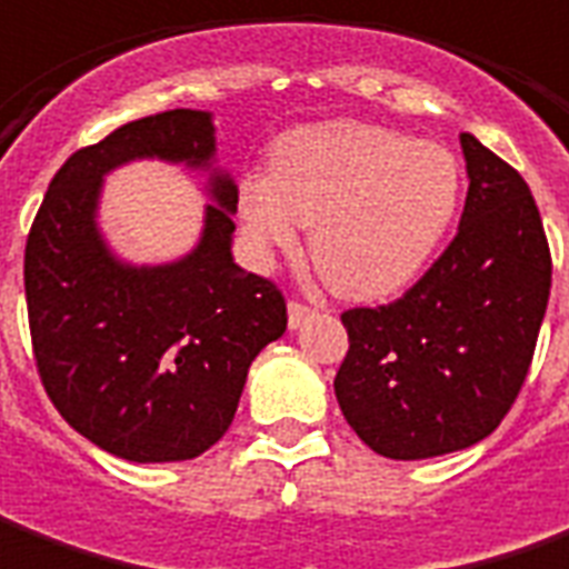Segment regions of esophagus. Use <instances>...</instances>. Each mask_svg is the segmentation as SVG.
<instances>
[{"label": "esophagus", "instance_id": "1", "mask_svg": "<svg viewBox=\"0 0 569 569\" xmlns=\"http://www.w3.org/2000/svg\"><path fill=\"white\" fill-rule=\"evenodd\" d=\"M309 316H312V307H307V303H300V300H291V303H288V325H291V328H300Z\"/></svg>", "mask_w": 569, "mask_h": 569}]
</instances>
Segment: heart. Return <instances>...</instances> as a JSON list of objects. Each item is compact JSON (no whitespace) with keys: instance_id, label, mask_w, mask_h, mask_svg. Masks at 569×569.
<instances>
[{"instance_id":"1","label":"heart","mask_w":569,"mask_h":569,"mask_svg":"<svg viewBox=\"0 0 569 569\" xmlns=\"http://www.w3.org/2000/svg\"><path fill=\"white\" fill-rule=\"evenodd\" d=\"M458 203L461 167L449 148L359 120L284 132L269 176L238 188V217L260 253H288L300 226H312L316 269L359 300L406 288L437 253Z\"/></svg>"}]
</instances>
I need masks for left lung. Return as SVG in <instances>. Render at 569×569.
<instances>
[{
    "label": "left lung",
    "instance_id": "obj_1",
    "mask_svg": "<svg viewBox=\"0 0 569 569\" xmlns=\"http://www.w3.org/2000/svg\"><path fill=\"white\" fill-rule=\"evenodd\" d=\"M468 198L452 244L409 291L340 316L350 350L335 393L383 458L468 449L511 411L551 291V250L523 176L461 132Z\"/></svg>",
    "mask_w": 569,
    "mask_h": 569
}]
</instances>
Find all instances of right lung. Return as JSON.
<instances>
[{"instance_id":"1","label":"right lung","mask_w":569,"mask_h":569,"mask_svg":"<svg viewBox=\"0 0 569 569\" xmlns=\"http://www.w3.org/2000/svg\"><path fill=\"white\" fill-rule=\"evenodd\" d=\"M207 111L151 113L54 172L23 250L39 381L77 433L127 461H188L229 430L257 352L284 335L269 278L232 260L238 188L213 172L201 244L170 266H127L96 226L101 179L136 158L210 167Z\"/></svg>"}]
</instances>
